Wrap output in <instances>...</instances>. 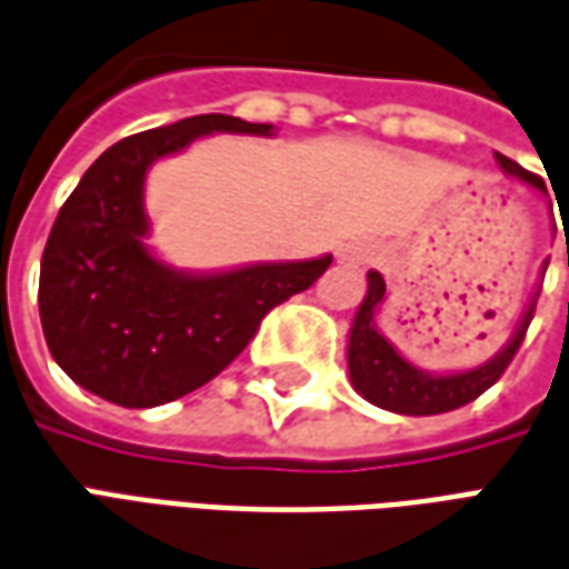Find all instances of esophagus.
I'll return each instance as SVG.
<instances>
[{
    "mask_svg": "<svg viewBox=\"0 0 569 569\" xmlns=\"http://www.w3.org/2000/svg\"><path fill=\"white\" fill-rule=\"evenodd\" d=\"M341 259L347 264H369L375 259V249H371V243H350V247L341 249Z\"/></svg>",
    "mask_w": 569,
    "mask_h": 569,
    "instance_id": "esophagus-1",
    "label": "esophagus"
}]
</instances>
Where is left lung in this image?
Segmentation results:
<instances>
[{"label": "left lung", "mask_w": 569, "mask_h": 569, "mask_svg": "<svg viewBox=\"0 0 569 569\" xmlns=\"http://www.w3.org/2000/svg\"><path fill=\"white\" fill-rule=\"evenodd\" d=\"M506 173L525 179L527 186L546 191L542 179L533 173H527L521 163H515L506 154H493ZM569 264V259H567ZM383 277L378 271H369V296L359 305L357 320L350 329V345H347V366H350V381L359 393L369 399L371 406L387 408L396 415H411V418H427V415H445L453 408L469 406L472 399L485 393L488 387L500 381L502 371L509 369V362L518 353V347L525 341L527 326L533 320L537 310V298L530 301L525 320L518 322L512 341L502 347L500 353L488 359L485 366H478L472 371H457V375H427V371L415 369L408 359L396 353V347L375 329V310L381 305Z\"/></svg>", "instance_id": "8db88e82"}]
</instances>
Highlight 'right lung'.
Segmentation results:
<instances>
[{
    "mask_svg": "<svg viewBox=\"0 0 569 569\" xmlns=\"http://www.w3.org/2000/svg\"><path fill=\"white\" fill-rule=\"evenodd\" d=\"M259 133L234 116H194L106 149L57 212L39 277L44 341L57 366L93 396L154 408L212 381L256 338L264 313L320 280L332 256L182 273L142 237L151 161L207 133Z\"/></svg>",
    "mask_w": 569,
    "mask_h": 569,
    "instance_id": "1",
    "label": "right lung"
}]
</instances>
